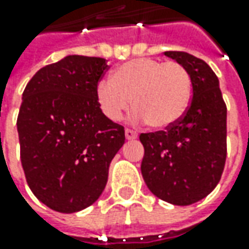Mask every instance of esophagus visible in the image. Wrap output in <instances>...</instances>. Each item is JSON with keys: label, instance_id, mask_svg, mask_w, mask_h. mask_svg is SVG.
<instances>
[{"label": "esophagus", "instance_id": "34e87169", "mask_svg": "<svg viewBox=\"0 0 249 249\" xmlns=\"http://www.w3.org/2000/svg\"><path fill=\"white\" fill-rule=\"evenodd\" d=\"M124 136H126V139H127V140L137 139V133H136L134 130H131V129L124 130Z\"/></svg>", "mask_w": 249, "mask_h": 249}]
</instances>
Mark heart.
Listing matches in <instances>:
<instances>
[{
  "instance_id": "obj_1",
  "label": "heart",
  "mask_w": 249,
  "mask_h": 249,
  "mask_svg": "<svg viewBox=\"0 0 249 249\" xmlns=\"http://www.w3.org/2000/svg\"><path fill=\"white\" fill-rule=\"evenodd\" d=\"M191 92V77L181 63L136 58L116 68L110 80H100L95 98L102 113L112 122L122 119L133 100L136 119L165 129L184 115Z\"/></svg>"
}]
</instances>
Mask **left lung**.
Here are the masks:
<instances>
[{"label":"left lung","instance_id":"1","mask_svg":"<svg viewBox=\"0 0 249 249\" xmlns=\"http://www.w3.org/2000/svg\"><path fill=\"white\" fill-rule=\"evenodd\" d=\"M186 68L193 98L184 115L155 133H141V173L149 191L173 205L205 198L219 183L227 155V108L211 66L191 53L166 51Z\"/></svg>","mask_w":249,"mask_h":249}]
</instances>
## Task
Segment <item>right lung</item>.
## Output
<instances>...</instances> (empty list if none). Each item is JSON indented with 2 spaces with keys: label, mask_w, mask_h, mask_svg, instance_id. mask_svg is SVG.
Instances as JSON below:
<instances>
[{
  "label": "right lung",
  "mask_w": 249,
  "mask_h": 249,
  "mask_svg": "<svg viewBox=\"0 0 249 249\" xmlns=\"http://www.w3.org/2000/svg\"><path fill=\"white\" fill-rule=\"evenodd\" d=\"M109 69L104 58L69 55L27 83L18 115L26 181L44 205L61 213L94 204L124 127L100 109L95 87Z\"/></svg>",
  "instance_id": "1"
}]
</instances>
